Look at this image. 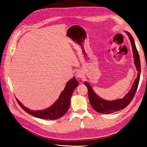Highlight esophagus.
Instances as JSON below:
<instances>
[{
  "label": "esophagus",
  "mask_w": 147,
  "mask_h": 147,
  "mask_svg": "<svg viewBox=\"0 0 147 147\" xmlns=\"http://www.w3.org/2000/svg\"><path fill=\"white\" fill-rule=\"evenodd\" d=\"M76 77L78 78H82L83 77V72H82V71H80V70L78 71V72L76 73Z\"/></svg>",
  "instance_id": "34e87169"
}]
</instances>
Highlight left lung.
Instances as JSON below:
<instances>
[{
	"label": "left lung",
	"instance_id": "obj_1",
	"mask_svg": "<svg viewBox=\"0 0 147 147\" xmlns=\"http://www.w3.org/2000/svg\"><path fill=\"white\" fill-rule=\"evenodd\" d=\"M127 35L129 37L130 41L131 43V45L132 48L133 56L134 58V63L136 67V69L138 71L137 77L133 83V85L131 89V90L127 92L123 99H117L112 101L106 100L100 98V97L97 96L94 91H93L92 87L88 82H84V84L86 86L88 91V97L90 100V104L93 109L95 110L96 112L102 114L107 113H112L118 110H123L129 104L131 100L134 98L136 91L137 90L138 85H139L140 76V57L139 55V53L136 48V44L134 39L130 33L126 32Z\"/></svg>",
	"mask_w": 147,
	"mask_h": 147
}]
</instances>
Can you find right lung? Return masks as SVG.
Returning <instances> with one entry per match:
<instances>
[{
	"label": "right lung",
	"mask_w": 147,
	"mask_h": 147,
	"mask_svg": "<svg viewBox=\"0 0 147 147\" xmlns=\"http://www.w3.org/2000/svg\"><path fill=\"white\" fill-rule=\"evenodd\" d=\"M78 85V82L75 78H72L66 83L63 91H62L57 99L50 108L43 110L32 111L30 110L22 104L16 99L18 103L25 112L32 116L45 119H56L63 116L69 110L71 96L73 91Z\"/></svg>",
	"instance_id": "obj_1"
}]
</instances>
